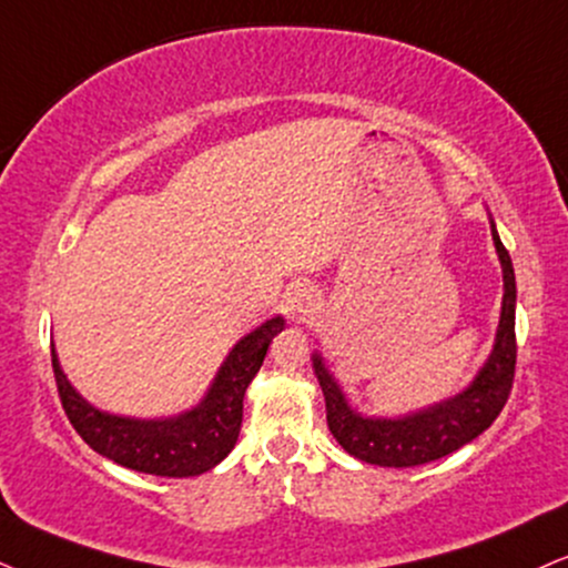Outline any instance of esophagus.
I'll use <instances>...</instances> for the list:
<instances>
[{
  "label": "esophagus",
  "instance_id": "34e87169",
  "mask_svg": "<svg viewBox=\"0 0 568 568\" xmlns=\"http://www.w3.org/2000/svg\"><path fill=\"white\" fill-rule=\"evenodd\" d=\"M284 311L292 321H305L318 313V295L311 284H297L292 286L284 295Z\"/></svg>",
  "mask_w": 568,
  "mask_h": 568
}]
</instances>
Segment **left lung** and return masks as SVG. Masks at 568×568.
<instances>
[{
  "mask_svg": "<svg viewBox=\"0 0 568 568\" xmlns=\"http://www.w3.org/2000/svg\"><path fill=\"white\" fill-rule=\"evenodd\" d=\"M489 229H493V242L503 265L500 324L493 353L464 392L424 410L405 413V416H361L358 410L349 408L345 392L339 389L324 358L318 353L313 355V371L324 389L328 432L358 460L389 468L429 464L477 439L500 416L514 387L516 371V276L508 250L503 247L493 221H489Z\"/></svg>",
  "mask_w": 568,
  "mask_h": 568,
  "instance_id": "obj_1",
  "label": "left lung"
}]
</instances>
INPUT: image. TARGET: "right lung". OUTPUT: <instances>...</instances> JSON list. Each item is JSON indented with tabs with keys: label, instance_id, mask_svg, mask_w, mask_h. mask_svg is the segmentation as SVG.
Wrapping results in <instances>:
<instances>
[{
	"label": "right lung",
	"instance_id": "obj_1",
	"mask_svg": "<svg viewBox=\"0 0 568 568\" xmlns=\"http://www.w3.org/2000/svg\"><path fill=\"white\" fill-rule=\"evenodd\" d=\"M282 328V316H273L252 328L247 337L231 347L205 397L192 410L171 418H129L94 408L62 374L52 347V368L62 408L83 443L104 458L155 477H197L219 466L236 445L244 392L261 371L271 339Z\"/></svg>",
	"mask_w": 568,
	"mask_h": 568
}]
</instances>
